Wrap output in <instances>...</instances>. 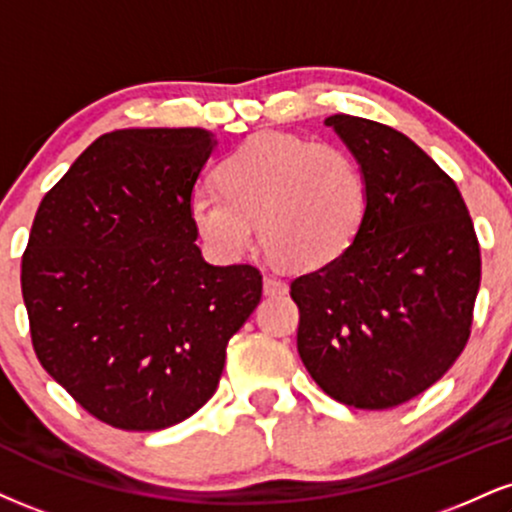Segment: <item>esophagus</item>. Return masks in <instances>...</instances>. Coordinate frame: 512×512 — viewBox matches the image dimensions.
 <instances>
[{"mask_svg":"<svg viewBox=\"0 0 512 512\" xmlns=\"http://www.w3.org/2000/svg\"><path fill=\"white\" fill-rule=\"evenodd\" d=\"M262 288H264V295H283V293L288 291L286 281H281L279 276H272V274L264 276Z\"/></svg>","mask_w":512,"mask_h":512,"instance_id":"esophagus-1","label":"esophagus"}]
</instances>
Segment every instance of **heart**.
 <instances>
[{"mask_svg":"<svg viewBox=\"0 0 512 512\" xmlns=\"http://www.w3.org/2000/svg\"><path fill=\"white\" fill-rule=\"evenodd\" d=\"M219 190L190 197L197 236L233 260L255 243L288 269L312 272L346 252L367 217V181L348 150L291 133H257L214 171Z\"/></svg>","mask_w":512,"mask_h":512,"instance_id":"b5f03b06","label":"heart"}]
</instances>
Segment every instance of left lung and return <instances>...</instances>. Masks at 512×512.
<instances>
[{"label": "left lung", "instance_id": "8db88e82", "mask_svg": "<svg viewBox=\"0 0 512 512\" xmlns=\"http://www.w3.org/2000/svg\"><path fill=\"white\" fill-rule=\"evenodd\" d=\"M324 123L360 164L369 202L353 245L291 283L298 353L338 403L396 408L436 384L470 338L477 233L453 178L408 135L348 114Z\"/></svg>", "mask_w": 512, "mask_h": 512}]
</instances>
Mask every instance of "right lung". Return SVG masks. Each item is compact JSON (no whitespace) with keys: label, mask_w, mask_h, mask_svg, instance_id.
Returning <instances> with one entry per match:
<instances>
[{"label":"right lung","mask_w":512,"mask_h":512,"mask_svg":"<svg viewBox=\"0 0 512 512\" xmlns=\"http://www.w3.org/2000/svg\"><path fill=\"white\" fill-rule=\"evenodd\" d=\"M214 145L205 128L104 133L35 214L21 262L35 355L116 429L200 410L262 298L260 269L214 267L195 245L188 205Z\"/></svg>","instance_id":"1"}]
</instances>
